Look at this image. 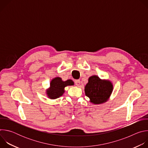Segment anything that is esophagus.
Returning <instances> with one entry per match:
<instances>
[{
  "instance_id": "34e87169",
  "label": "esophagus",
  "mask_w": 148,
  "mask_h": 148,
  "mask_svg": "<svg viewBox=\"0 0 148 148\" xmlns=\"http://www.w3.org/2000/svg\"><path fill=\"white\" fill-rule=\"evenodd\" d=\"M74 82H75V84L76 86H78L79 84H80V81L79 79H76L74 81Z\"/></svg>"
}]
</instances>
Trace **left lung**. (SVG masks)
<instances>
[{"instance_id": "obj_1", "label": "left lung", "mask_w": 148, "mask_h": 148, "mask_svg": "<svg viewBox=\"0 0 148 148\" xmlns=\"http://www.w3.org/2000/svg\"><path fill=\"white\" fill-rule=\"evenodd\" d=\"M113 91V85L109 80H103L97 75L88 78L85 87L86 95L94 104H100L107 102Z\"/></svg>"}]
</instances>
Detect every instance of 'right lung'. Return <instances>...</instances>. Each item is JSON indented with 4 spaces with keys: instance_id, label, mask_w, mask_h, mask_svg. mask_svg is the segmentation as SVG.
Returning <instances> with one entry per match:
<instances>
[{
    "instance_id": "add662e5",
    "label": "right lung",
    "mask_w": 148,
    "mask_h": 148,
    "mask_svg": "<svg viewBox=\"0 0 148 148\" xmlns=\"http://www.w3.org/2000/svg\"><path fill=\"white\" fill-rule=\"evenodd\" d=\"M73 85L74 82L71 79L63 81L61 78L56 77L50 82V87L46 91L47 95L50 99H56L64 93L66 87Z\"/></svg>"
}]
</instances>
